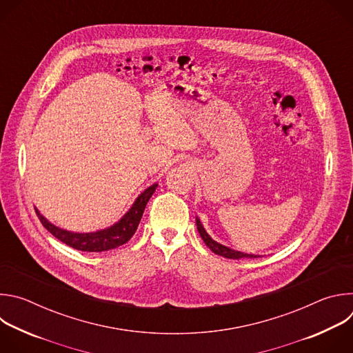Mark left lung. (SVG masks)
<instances>
[{
  "label": "left lung",
  "instance_id": "left-lung-1",
  "mask_svg": "<svg viewBox=\"0 0 353 353\" xmlns=\"http://www.w3.org/2000/svg\"><path fill=\"white\" fill-rule=\"evenodd\" d=\"M195 223H196V229H198V233L199 236L203 237L204 243L207 244V247H210L211 251H214L215 254L218 256H222L225 259H232V260H239V259H257L260 256H256V254H245V253H241V251H236L233 248H229L218 241H215L208 233L207 230L204 229L203 223H201V221L198 218H195Z\"/></svg>",
  "mask_w": 353,
  "mask_h": 353
}]
</instances>
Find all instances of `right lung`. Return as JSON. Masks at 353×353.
<instances>
[{"instance_id":"right-lung-1","label":"right lung","mask_w":353,"mask_h":353,"mask_svg":"<svg viewBox=\"0 0 353 353\" xmlns=\"http://www.w3.org/2000/svg\"><path fill=\"white\" fill-rule=\"evenodd\" d=\"M158 184H152L148 187L143 192H141L132 207L128 210V212L114 225L110 228L97 230V232H90V233H75L70 232L61 228H57L52 222H48L37 208H34L41 225L52 233L54 237H57L60 241L65 243L67 245L81 250V251H89V253H100V251H108L112 248H116L119 245H123L127 243L132 234L135 233L139 221L142 218V214L145 211V207L148 204L149 198L152 196L155 192Z\"/></svg>"}]
</instances>
